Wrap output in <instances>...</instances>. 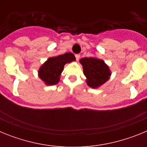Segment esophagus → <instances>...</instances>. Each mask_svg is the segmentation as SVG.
<instances>
[{"label": "esophagus", "instance_id": "1", "mask_svg": "<svg viewBox=\"0 0 147 147\" xmlns=\"http://www.w3.org/2000/svg\"><path fill=\"white\" fill-rule=\"evenodd\" d=\"M75 57H76V60H79V59H80V54H76V55H75Z\"/></svg>", "mask_w": 147, "mask_h": 147}]
</instances>
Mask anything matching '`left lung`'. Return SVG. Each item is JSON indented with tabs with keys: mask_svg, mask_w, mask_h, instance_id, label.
<instances>
[{
	"mask_svg": "<svg viewBox=\"0 0 147 147\" xmlns=\"http://www.w3.org/2000/svg\"><path fill=\"white\" fill-rule=\"evenodd\" d=\"M89 87L97 88L110 79L111 72L103 60L96 57H85L80 60Z\"/></svg>",
	"mask_w": 147,
	"mask_h": 147,
	"instance_id": "obj_1",
	"label": "left lung"
}]
</instances>
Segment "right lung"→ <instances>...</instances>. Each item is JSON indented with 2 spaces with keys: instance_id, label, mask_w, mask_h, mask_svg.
<instances>
[{
  "instance_id": "obj_1",
  "label": "right lung",
  "mask_w": 147,
  "mask_h": 147,
  "mask_svg": "<svg viewBox=\"0 0 147 147\" xmlns=\"http://www.w3.org/2000/svg\"><path fill=\"white\" fill-rule=\"evenodd\" d=\"M76 60L72 53H65L62 55L50 57L41 65L38 71L39 77L47 85L57 84L60 75L64 69V66L67 62Z\"/></svg>"
}]
</instances>
